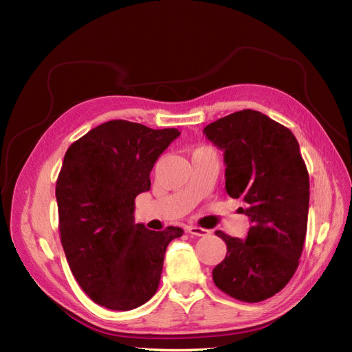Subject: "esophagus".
Masks as SVG:
<instances>
[{"mask_svg":"<svg viewBox=\"0 0 352 352\" xmlns=\"http://www.w3.org/2000/svg\"><path fill=\"white\" fill-rule=\"evenodd\" d=\"M188 232L194 236H208L211 233L208 229H202L198 226H188Z\"/></svg>","mask_w":352,"mask_h":352,"instance_id":"obj_1","label":"esophagus"}]
</instances>
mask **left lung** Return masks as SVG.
<instances>
[{
    "label": "left lung",
    "instance_id": "obj_1",
    "mask_svg": "<svg viewBox=\"0 0 352 352\" xmlns=\"http://www.w3.org/2000/svg\"><path fill=\"white\" fill-rule=\"evenodd\" d=\"M223 151L226 190L241 198L251 226L247 238L217 230L226 242L225 260L212 280L229 296L260 302L291 280L304 247L310 179L294 133L255 110H242L204 127Z\"/></svg>",
    "mask_w": 352,
    "mask_h": 352
}]
</instances>
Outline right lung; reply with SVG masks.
<instances>
[{
    "instance_id": "right-lung-1",
    "label": "right lung",
    "mask_w": 352,
    "mask_h": 352,
    "mask_svg": "<svg viewBox=\"0 0 352 352\" xmlns=\"http://www.w3.org/2000/svg\"><path fill=\"white\" fill-rule=\"evenodd\" d=\"M177 129L110 120L73 142L56 186L60 238L70 270L94 302L117 311L157 292L167 245L180 228L150 230L135 223V198Z\"/></svg>"
}]
</instances>
